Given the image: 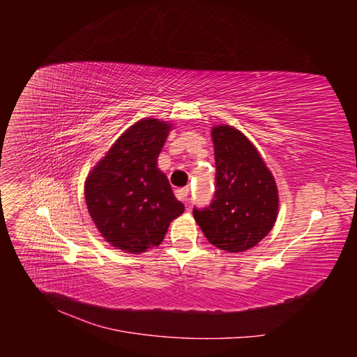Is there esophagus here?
<instances>
[{
  "instance_id": "1",
  "label": "esophagus",
  "mask_w": 357,
  "mask_h": 357,
  "mask_svg": "<svg viewBox=\"0 0 357 357\" xmlns=\"http://www.w3.org/2000/svg\"><path fill=\"white\" fill-rule=\"evenodd\" d=\"M189 192H190L189 188H181V189H178V190L176 192V195H177V198H178L180 201L188 204V201H189Z\"/></svg>"
}]
</instances>
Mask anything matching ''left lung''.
<instances>
[{"label":"left lung","mask_w":357,"mask_h":357,"mask_svg":"<svg viewBox=\"0 0 357 357\" xmlns=\"http://www.w3.org/2000/svg\"><path fill=\"white\" fill-rule=\"evenodd\" d=\"M215 192L208 207L193 208L199 228L213 245L229 253L255 247L273 229L278 214L274 176L256 147L238 129H211Z\"/></svg>","instance_id":"obj_1"}]
</instances>
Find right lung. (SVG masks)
<instances>
[{
	"instance_id": "obj_1",
	"label": "right lung",
	"mask_w": 357,
	"mask_h": 357,
	"mask_svg": "<svg viewBox=\"0 0 357 357\" xmlns=\"http://www.w3.org/2000/svg\"><path fill=\"white\" fill-rule=\"evenodd\" d=\"M171 128L159 119H142L116 139L86 178L91 218L119 250L139 255L159 245L169 223L185 211L158 168Z\"/></svg>"
}]
</instances>
